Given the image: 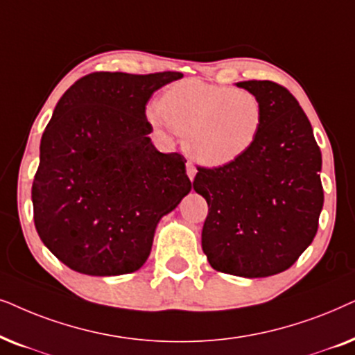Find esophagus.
Wrapping results in <instances>:
<instances>
[{"label":"esophagus","mask_w":355,"mask_h":355,"mask_svg":"<svg viewBox=\"0 0 355 355\" xmlns=\"http://www.w3.org/2000/svg\"><path fill=\"white\" fill-rule=\"evenodd\" d=\"M187 175H188V178H190V180H193V178H195V175H196V167L191 162H187Z\"/></svg>","instance_id":"esophagus-1"}]
</instances>
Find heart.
<instances>
[{"instance_id":"heart-1","label":"heart","mask_w":355,"mask_h":355,"mask_svg":"<svg viewBox=\"0 0 355 355\" xmlns=\"http://www.w3.org/2000/svg\"><path fill=\"white\" fill-rule=\"evenodd\" d=\"M146 115L160 133L182 135L185 153L211 168L242 159L257 143L264 120L261 101L252 91L198 79L175 83Z\"/></svg>"}]
</instances>
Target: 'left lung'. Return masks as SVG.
<instances>
[{
	"instance_id": "left-lung-1",
	"label": "left lung",
	"mask_w": 355,
	"mask_h": 355,
	"mask_svg": "<svg viewBox=\"0 0 355 355\" xmlns=\"http://www.w3.org/2000/svg\"><path fill=\"white\" fill-rule=\"evenodd\" d=\"M261 101L257 143L237 162L198 168L193 188L209 212L201 245L216 271L268 277L313 242L323 209L321 150L295 97L271 81H242Z\"/></svg>"
}]
</instances>
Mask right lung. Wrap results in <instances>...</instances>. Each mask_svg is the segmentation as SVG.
I'll list each match as a JSON object with an SVG mask.
<instances>
[{"mask_svg":"<svg viewBox=\"0 0 355 355\" xmlns=\"http://www.w3.org/2000/svg\"><path fill=\"white\" fill-rule=\"evenodd\" d=\"M180 78L92 73L56 103L32 205L39 237L68 268L89 276L138 271L160 219L191 191L187 160L155 149L146 118L153 94Z\"/></svg>","mask_w":355,"mask_h":355,"instance_id":"add662e5","label":"right lung"}]
</instances>
